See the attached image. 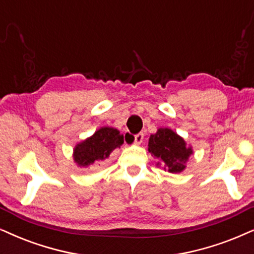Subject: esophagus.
<instances>
[{"label": "esophagus", "instance_id": "1", "mask_svg": "<svg viewBox=\"0 0 254 254\" xmlns=\"http://www.w3.org/2000/svg\"><path fill=\"white\" fill-rule=\"evenodd\" d=\"M143 137H144L143 133L136 134V135H135V136H134V143H135V144H141V143H142V141H143Z\"/></svg>", "mask_w": 254, "mask_h": 254}]
</instances>
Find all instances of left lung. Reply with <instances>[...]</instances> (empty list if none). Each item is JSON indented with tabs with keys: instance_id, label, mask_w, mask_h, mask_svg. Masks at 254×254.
Returning a JSON list of instances; mask_svg holds the SVG:
<instances>
[{
	"instance_id": "1",
	"label": "left lung",
	"mask_w": 254,
	"mask_h": 254,
	"mask_svg": "<svg viewBox=\"0 0 254 254\" xmlns=\"http://www.w3.org/2000/svg\"><path fill=\"white\" fill-rule=\"evenodd\" d=\"M148 150L160 160L164 169L173 174L186 169L187 161L192 154L191 147H188L186 141L169 128H159L150 135Z\"/></svg>"
}]
</instances>
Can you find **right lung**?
<instances>
[{
  "label": "right lung",
  "mask_w": 254,
  "mask_h": 254,
  "mask_svg": "<svg viewBox=\"0 0 254 254\" xmlns=\"http://www.w3.org/2000/svg\"><path fill=\"white\" fill-rule=\"evenodd\" d=\"M124 143L120 131L112 127H101L92 136L74 147L73 159L79 167L86 168L94 162L108 159L115 148Z\"/></svg>",
  "instance_id": "1"
}]
</instances>
